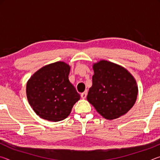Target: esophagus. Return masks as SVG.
I'll list each match as a JSON object with an SVG mask.
<instances>
[{"label":"esophagus","instance_id":"1","mask_svg":"<svg viewBox=\"0 0 160 160\" xmlns=\"http://www.w3.org/2000/svg\"><path fill=\"white\" fill-rule=\"evenodd\" d=\"M87 94H88V92H87V91L84 92L83 93L81 94V97H82V99H85L86 97H87Z\"/></svg>","mask_w":160,"mask_h":160}]
</instances>
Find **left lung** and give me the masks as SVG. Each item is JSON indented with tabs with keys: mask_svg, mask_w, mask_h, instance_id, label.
<instances>
[{
	"mask_svg": "<svg viewBox=\"0 0 160 160\" xmlns=\"http://www.w3.org/2000/svg\"><path fill=\"white\" fill-rule=\"evenodd\" d=\"M92 68L88 101L108 120L125 115L137 99L138 88L135 78L125 68L105 60L93 63Z\"/></svg>",
	"mask_w": 160,
	"mask_h": 160,
	"instance_id": "left-lung-1",
	"label": "left lung"
}]
</instances>
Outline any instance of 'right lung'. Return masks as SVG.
<instances>
[{
  "mask_svg": "<svg viewBox=\"0 0 160 160\" xmlns=\"http://www.w3.org/2000/svg\"><path fill=\"white\" fill-rule=\"evenodd\" d=\"M70 70L68 64L57 61L43 66L28 80L27 97L40 118L55 122L63 120L80 99L68 79Z\"/></svg>",
  "mask_w": 160,
  "mask_h": 160,
  "instance_id": "obj_1",
  "label": "right lung"
}]
</instances>
